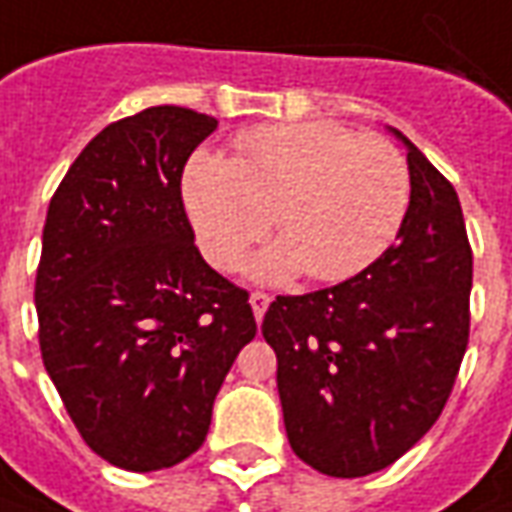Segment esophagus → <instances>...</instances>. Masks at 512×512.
<instances>
[{
  "mask_svg": "<svg viewBox=\"0 0 512 512\" xmlns=\"http://www.w3.org/2000/svg\"><path fill=\"white\" fill-rule=\"evenodd\" d=\"M268 302H271V296L263 291H255L252 296H249V305H252V310H255L257 321H263V316H266Z\"/></svg>",
  "mask_w": 512,
  "mask_h": 512,
  "instance_id": "esophagus-1",
  "label": "esophagus"
}]
</instances>
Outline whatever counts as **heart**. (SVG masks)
Returning <instances> with one entry per match:
<instances>
[{"label": "heart", "instance_id": "obj_1", "mask_svg": "<svg viewBox=\"0 0 512 512\" xmlns=\"http://www.w3.org/2000/svg\"><path fill=\"white\" fill-rule=\"evenodd\" d=\"M182 199L202 255L221 271L274 230L282 241L255 260V277L299 274L341 282L391 246L410 205V174L380 135L310 119L257 127L235 141V160L196 152Z\"/></svg>", "mask_w": 512, "mask_h": 512}]
</instances>
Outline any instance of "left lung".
Returning <instances> with one entry per match:
<instances>
[{
  "instance_id": "left-lung-1",
  "label": "left lung",
  "mask_w": 512,
  "mask_h": 512,
  "mask_svg": "<svg viewBox=\"0 0 512 512\" xmlns=\"http://www.w3.org/2000/svg\"><path fill=\"white\" fill-rule=\"evenodd\" d=\"M410 205L391 244L332 288L277 296L263 338L291 449L327 477H366L441 416L468 346L471 244L452 182L402 132Z\"/></svg>"
}]
</instances>
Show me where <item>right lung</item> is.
Segmentation results:
<instances>
[{
	"mask_svg": "<svg viewBox=\"0 0 512 512\" xmlns=\"http://www.w3.org/2000/svg\"><path fill=\"white\" fill-rule=\"evenodd\" d=\"M216 127L177 105L107 124L46 213L41 357L82 441L127 471L194 455L257 332L249 293L207 266L182 205V169Z\"/></svg>",
	"mask_w": 512,
	"mask_h": 512,
	"instance_id": "right-lung-1",
	"label": "right lung"
}]
</instances>
